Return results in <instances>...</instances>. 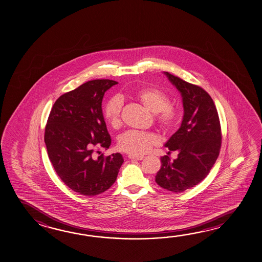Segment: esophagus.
I'll use <instances>...</instances> for the list:
<instances>
[{
    "label": "esophagus",
    "instance_id": "34e87169",
    "mask_svg": "<svg viewBox=\"0 0 262 262\" xmlns=\"http://www.w3.org/2000/svg\"><path fill=\"white\" fill-rule=\"evenodd\" d=\"M129 159H132V160H142L143 159V156H132V155H129Z\"/></svg>",
    "mask_w": 262,
    "mask_h": 262
}]
</instances>
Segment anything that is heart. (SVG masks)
<instances>
[{"mask_svg":"<svg viewBox=\"0 0 262 262\" xmlns=\"http://www.w3.org/2000/svg\"><path fill=\"white\" fill-rule=\"evenodd\" d=\"M133 96L145 110L155 114L161 129L165 132L174 129L179 120V111L177 106L169 103V97L165 92L156 88H144L134 92ZM121 102L118 98H111L104 106V119L113 129H118L121 123ZM158 143L159 137L156 133L138 130L126 132L118 140L120 151L132 156L143 155Z\"/></svg>","mask_w":262,"mask_h":262,"instance_id":"b5f03b06","label":"heart"}]
</instances>
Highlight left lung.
Instances as JSON below:
<instances>
[{
  "label": "left lung",
  "instance_id": "left-lung-1",
  "mask_svg": "<svg viewBox=\"0 0 262 262\" xmlns=\"http://www.w3.org/2000/svg\"><path fill=\"white\" fill-rule=\"evenodd\" d=\"M165 74L181 93L184 117L180 128L165 143L169 151L161 157L156 182L172 192H183L205 179L215 164L222 144L220 120L213 100L203 88ZM172 150L178 151L173 161L169 157Z\"/></svg>",
  "mask_w": 262,
  "mask_h": 262
}]
</instances>
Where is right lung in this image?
Here are the masks:
<instances>
[{
  "instance_id": "obj_1",
  "label": "right lung",
  "mask_w": 262,
  "mask_h": 262,
  "mask_svg": "<svg viewBox=\"0 0 262 262\" xmlns=\"http://www.w3.org/2000/svg\"><path fill=\"white\" fill-rule=\"evenodd\" d=\"M117 83L108 79L88 81L60 96L48 118L44 141L49 158L63 183L81 195L106 191L123 163L119 152L95 156L99 149L111 146L102 99Z\"/></svg>"
}]
</instances>
